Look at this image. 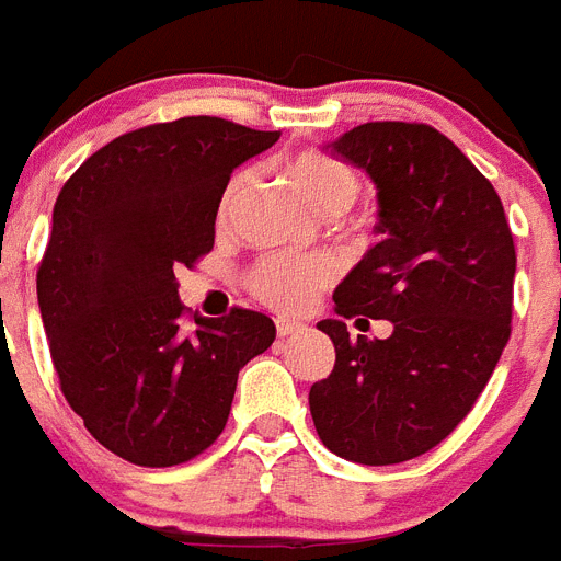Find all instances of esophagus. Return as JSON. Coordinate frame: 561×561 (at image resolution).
<instances>
[{
    "label": "esophagus",
    "mask_w": 561,
    "mask_h": 561,
    "mask_svg": "<svg viewBox=\"0 0 561 561\" xmlns=\"http://www.w3.org/2000/svg\"><path fill=\"white\" fill-rule=\"evenodd\" d=\"M302 331H305L302 322H294V320H276V334H279L282 340H288V336L302 334Z\"/></svg>",
    "instance_id": "1"
}]
</instances>
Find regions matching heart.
Segmentation results:
<instances>
[{"label": "heart", "mask_w": 561, "mask_h": 561, "mask_svg": "<svg viewBox=\"0 0 561 561\" xmlns=\"http://www.w3.org/2000/svg\"><path fill=\"white\" fill-rule=\"evenodd\" d=\"M290 184L305 195V202L311 204L320 216H343L352 207L359 193V181L348 163L336 161L331 154L322 152H299L290 158L288 167ZM244 175H236L227 184L221 195V218L233 209L244 190ZM334 276V267L328 262H305V259L290 256H271L253 271L250 285L256 290L262 302L279 311H302L317 299L322 288Z\"/></svg>", "instance_id": "1"}]
</instances>
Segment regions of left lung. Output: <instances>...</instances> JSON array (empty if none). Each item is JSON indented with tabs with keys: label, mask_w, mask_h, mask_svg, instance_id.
Wrapping results in <instances>:
<instances>
[{
	"label": "left lung",
	"mask_w": 561,
	"mask_h": 561,
	"mask_svg": "<svg viewBox=\"0 0 561 561\" xmlns=\"http://www.w3.org/2000/svg\"><path fill=\"white\" fill-rule=\"evenodd\" d=\"M328 147L375 184L380 241L336 285V320L317 322L336 363L308 407L331 453L386 467L438 446L484 391L510 340L516 250L493 184L438 129L363 123ZM352 316L392 334L354 341Z\"/></svg>",
	"instance_id": "1"
}]
</instances>
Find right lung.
Listing matches in <instances>:
<instances>
[{
    "instance_id": "right-lung-1",
    "label": "right lung",
    "mask_w": 561,
    "mask_h": 561,
    "mask_svg": "<svg viewBox=\"0 0 561 561\" xmlns=\"http://www.w3.org/2000/svg\"><path fill=\"white\" fill-rule=\"evenodd\" d=\"M279 131L221 117L154 123L91 154L54 204L36 299L62 394L100 444L175 467L221 435L236 380L271 348V317L236 308L181 331L175 273L213 250L236 167Z\"/></svg>"
}]
</instances>
